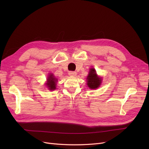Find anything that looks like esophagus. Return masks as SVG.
<instances>
[{
	"label": "esophagus",
	"instance_id": "1",
	"mask_svg": "<svg viewBox=\"0 0 149 149\" xmlns=\"http://www.w3.org/2000/svg\"><path fill=\"white\" fill-rule=\"evenodd\" d=\"M68 74H69V75L71 76V77H75L77 75V72H74V71H70V72H69Z\"/></svg>",
	"mask_w": 149,
	"mask_h": 149
}]
</instances>
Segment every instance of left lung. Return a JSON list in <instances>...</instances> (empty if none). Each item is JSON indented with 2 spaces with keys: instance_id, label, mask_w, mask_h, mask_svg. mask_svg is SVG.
Masks as SVG:
<instances>
[{
  "instance_id": "8db88e82",
  "label": "left lung",
  "mask_w": 149,
  "mask_h": 149,
  "mask_svg": "<svg viewBox=\"0 0 149 149\" xmlns=\"http://www.w3.org/2000/svg\"><path fill=\"white\" fill-rule=\"evenodd\" d=\"M87 84L91 89H95L100 87L101 83V78L98 77L94 68H91L87 77Z\"/></svg>"
}]
</instances>
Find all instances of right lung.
I'll list each match as a JSON object with an SVG mask.
<instances>
[{"label":"right lung","mask_w":149,"mask_h":149,"mask_svg":"<svg viewBox=\"0 0 149 149\" xmlns=\"http://www.w3.org/2000/svg\"><path fill=\"white\" fill-rule=\"evenodd\" d=\"M57 79L54 77L52 74H50L47 79V82L46 83L47 87L51 91H54L56 88V83Z\"/></svg>","instance_id":"right-lung-1"}]
</instances>
